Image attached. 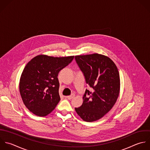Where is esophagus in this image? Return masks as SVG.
<instances>
[{
    "instance_id": "obj_1",
    "label": "esophagus",
    "mask_w": 150,
    "mask_h": 150,
    "mask_svg": "<svg viewBox=\"0 0 150 150\" xmlns=\"http://www.w3.org/2000/svg\"><path fill=\"white\" fill-rule=\"evenodd\" d=\"M74 96H75V95H74V94H72L71 95L65 96V98H67L68 99H69V100H71V99H72Z\"/></svg>"
}]
</instances>
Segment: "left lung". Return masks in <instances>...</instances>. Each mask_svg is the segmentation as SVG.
Listing matches in <instances>:
<instances>
[{
    "label": "left lung",
    "instance_id": "left-lung-1",
    "mask_svg": "<svg viewBox=\"0 0 150 150\" xmlns=\"http://www.w3.org/2000/svg\"><path fill=\"white\" fill-rule=\"evenodd\" d=\"M75 61L83 74L86 83L83 103L75 111L88 122L96 121L108 113L116 103L120 93L118 69L108 57L99 54L76 55Z\"/></svg>",
    "mask_w": 150,
    "mask_h": 150
}]
</instances>
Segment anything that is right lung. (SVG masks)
<instances>
[{"instance_id":"add662e5","label":"right lung","mask_w":150,"mask_h":150,"mask_svg":"<svg viewBox=\"0 0 150 150\" xmlns=\"http://www.w3.org/2000/svg\"><path fill=\"white\" fill-rule=\"evenodd\" d=\"M74 58L39 55L27 63L21 75L19 91L24 104L31 112L44 117L55 108L61 100L58 73Z\"/></svg>"}]
</instances>
